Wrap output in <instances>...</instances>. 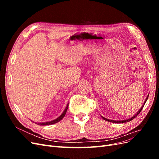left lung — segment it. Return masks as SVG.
Listing matches in <instances>:
<instances>
[{
	"instance_id": "8db88e82",
	"label": "left lung",
	"mask_w": 159,
	"mask_h": 159,
	"mask_svg": "<svg viewBox=\"0 0 159 159\" xmlns=\"http://www.w3.org/2000/svg\"><path fill=\"white\" fill-rule=\"evenodd\" d=\"M148 95H149V94L147 95V98H146V99H145V102H144V103H143V106L141 107V108L139 110V111H138L135 115H134L133 116L131 117V118H129V119H128L121 120V121H116V120H111V119H107V118H105V117H103V116H102V117L103 119L105 120V121H109V122H111V123H126V122H128V121H132V120H133V119L135 118L139 113H140V112L141 111L142 109H143V107H144V105L145 104V103H146V102H147V99H148Z\"/></svg>"
}]
</instances>
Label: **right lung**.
<instances>
[{
	"mask_svg": "<svg viewBox=\"0 0 159 159\" xmlns=\"http://www.w3.org/2000/svg\"><path fill=\"white\" fill-rule=\"evenodd\" d=\"M68 103L67 104V106L66 107V108H65L64 111H63V113L61 114V115H60V117H58L57 119H56L54 120H53V121H48V122H44V123H35L39 125H52V124H54V123H56L57 122H59L60 121H61V120L64 117L66 113L67 110H68Z\"/></svg>",
	"mask_w": 159,
	"mask_h": 159,
	"instance_id": "1",
	"label": "right lung"
}]
</instances>
